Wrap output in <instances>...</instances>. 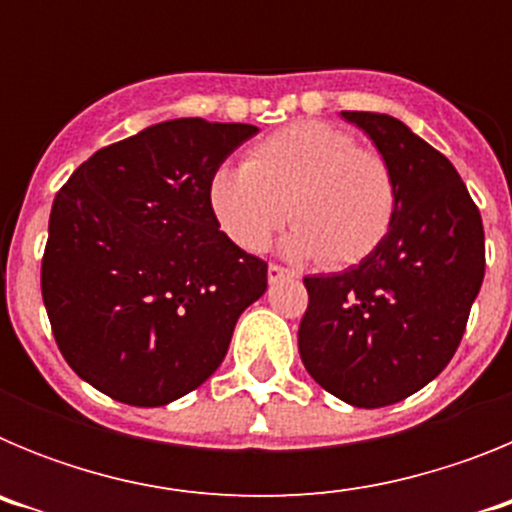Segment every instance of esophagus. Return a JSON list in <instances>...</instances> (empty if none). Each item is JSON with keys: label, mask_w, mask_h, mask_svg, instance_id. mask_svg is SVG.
Masks as SVG:
<instances>
[{"label": "esophagus", "mask_w": 512, "mask_h": 512, "mask_svg": "<svg viewBox=\"0 0 512 512\" xmlns=\"http://www.w3.org/2000/svg\"><path fill=\"white\" fill-rule=\"evenodd\" d=\"M266 274H269L271 284L279 282V279H284V277H292V271L284 269V266H279V264H269V271H266Z\"/></svg>", "instance_id": "obj_1"}]
</instances>
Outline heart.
I'll return each instance as SVG.
<instances>
[{"mask_svg": "<svg viewBox=\"0 0 512 512\" xmlns=\"http://www.w3.org/2000/svg\"><path fill=\"white\" fill-rule=\"evenodd\" d=\"M207 202L220 230L243 251H264L284 220L287 251L351 266L387 238L397 212L390 161L320 120L292 122L259 140L241 166H217Z\"/></svg>", "mask_w": 512, "mask_h": 512, "instance_id": "b5f03b06", "label": "heart"}]
</instances>
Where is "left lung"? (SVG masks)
I'll use <instances>...</instances> for the list:
<instances>
[{
	"label": "left lung",
	"instance_id": "obj_1",
	"mask_svg": "<svg viewBox=\"0 0 512 512\" xmlns=\"http://www.w3.org/2000/svg\"><path fill=\"white\" fill-rule=\"evenodd\" d=\"M397 182L390 233L361 264L305 277L300 356L354 408H384L436 379L459 348L485 279V228L451 161L397 117L341 112Z\"/></svg>",
	"mask_w": 512,
	"mask_h": 512
}]
</instances>
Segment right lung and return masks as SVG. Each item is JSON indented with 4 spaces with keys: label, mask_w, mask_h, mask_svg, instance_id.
Wrapping results in <instances>:
<instances>
[{
    "label": "right lung",
    "mask_w": 512,
    "mask_h": 512,
    "mask_svg": "<svg viewBox=\"0 0 512 512\" xmlns=\"http://www.w3.org/2000/svg\"><path fill=\"white\" fill-rule=\"evenodd\" d=\"M259 133L202 117L99 148L58 189L40 289L53 338L84 382L135 408L197 390L266 292V261L207 202L217 166Z\"/></svg>",
    "instance_id": "right-lung-1"
}]
</instances>
